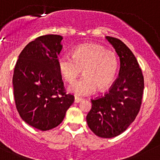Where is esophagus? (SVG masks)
Listing matches in <instances>:
<instances>
[{
	"mask_svg": "<svg viewBox=\"0 0 160 160\" xmlns=\"http://www.w3.org/2000/svg\"><path fill=\"white\" fill-rule=\"evenodd\" d=\"M82 101V98H78V97H75V103H78Z\"/></svg>",
	"mask_w": 160,
	"mask_h": 160,
	"instance_id": "obj_1",
	"label": "esophagus"
}]
</instances>
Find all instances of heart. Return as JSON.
<instances>
[{
  "mask_svg": "<svg viewBox=\"0 0 160 160\" xmlns=\"http://www.w3.org/2000/svg\"><path fill=\"white\" fill-rule=\"evenodd\" d=\"M57 65L61 75L68 84L77 79L82 69L83 77L68 88V91L78 96L93 94L98 89H107L116 77L118 66V57L113 51L95 44L78 46L72 58L60 55Z\"/></svg>",
  "mask_w": 160,
  "mask_h": 160,
  "instance_id": "1",
  "label": "heart"
}]
</instances>
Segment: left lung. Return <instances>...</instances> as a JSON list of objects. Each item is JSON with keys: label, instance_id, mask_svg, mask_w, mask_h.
<instances>
[{"label": "left lung", "instance_id": "1", "mask_svg": "<svg viewBox=\"0 0 160 160\" xmlns=\"http://www.w3.org/2000/svg\"><path fill=\"white\" fill-rule=\"evenodd\" d=\"M105 38L119 56L118 77L104 95L91 99L92 108L86 120L96 136L112 138L126 131L137 116L142 104L144 78L129 48L119 39Z\"/></svg>", "mask_w": 160, "mask_h": 160}]
</instances>
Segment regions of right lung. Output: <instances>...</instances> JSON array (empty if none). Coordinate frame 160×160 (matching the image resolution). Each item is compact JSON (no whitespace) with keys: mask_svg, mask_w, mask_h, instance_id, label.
<instances>
[{"mask_svg":"<svg viewBox=\"0 0 160 160\" xmlns=\"http://www.w3.org/2000/svg\"><path fill=\"white\" fill-rule=\"evenodd\" d=\"M63 38L46 34L25 46L14 68L13 86L21 118L32 127L47 131L58 126L75 97L66 94L57 58Z\"/></svg>","mask_w":160,"mask_h":160,"instance_id":"add662e5","label":"right lung"}]
</instances>
